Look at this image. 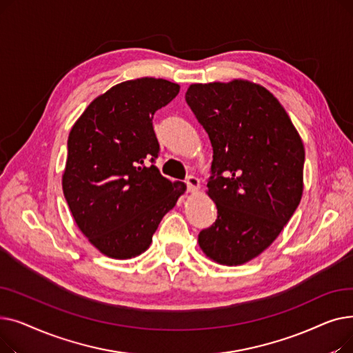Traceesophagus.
<instances>
[{
  "label": "esophagus",
  "mask_w": 353,
  "mask_h": 353,
  "mask_svg": "<svg viewBox=\"0 0 353 353\" xmlns=\"http://www.w3.org/2000/svg\"><path fill=\"white\" fill-rule=\"evenodd\" d=\"M186 184H188V190H189L190 193H197V192L200 190V181H199V179H196V177H193V176L188 177Z\"/></svg>",
  "instance_id": "esophagus-1"
}]
</instances>
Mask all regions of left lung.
Instances as JSON below:
<instances>
[{
  "mask_svg": "<svg viewBox=\"0 0 353 353\" xmlns=\"http://www.w3.org/2000/svg\"><path fill=\"white\" fill-rule=\"evenodd\" d=\"M186 101L213 147L208 194L217 220L199 246L219 265L239 266L265 252L298 209L303 141L286 110L261 84H190Z\"/></svg>",
  "mask_w": 353,
  "mask_h": 353,
  "instance_id": "1",
  "label": "left lung"
}]
</instances>
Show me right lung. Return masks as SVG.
<instances>
[{
  "label": "right lung",
  "instance_id": "add662e5",
  "mask_svg": "<svg viewBox=\"0 0 353 353\" xmlns=\"http://www.w3.org/2000/svg\"><path fill=\"white\" fill-rule=\"evenodd\" d=\"M179 91L163 79L123 81L92 100L70 130L64 197L81 233L111 259L145 252L186 192V184L147 165L159 154L153 114Z\"/></svg>",
  "mask_w": 353,
  "mask_h": 353
}]
</instances>
